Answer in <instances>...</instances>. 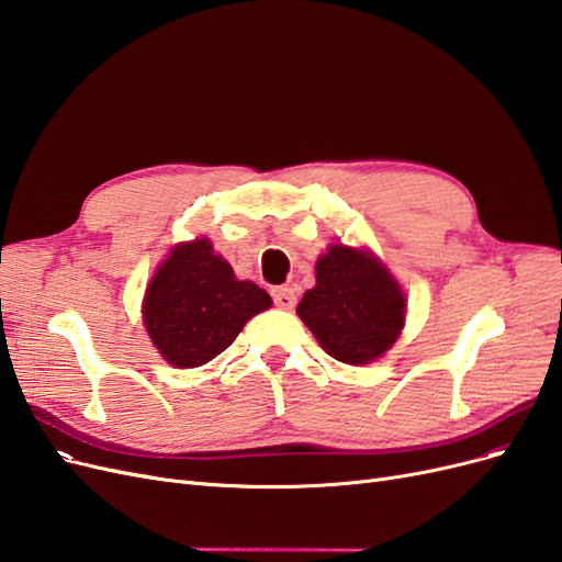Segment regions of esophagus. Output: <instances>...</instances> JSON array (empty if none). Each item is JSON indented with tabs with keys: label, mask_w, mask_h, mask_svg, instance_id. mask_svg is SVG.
<instances>
[{
	"label": "esophagus",
	"mask_w": 562,
	"mask_h": 562,
	"mask_svg": "<svg viewBox=\"0 0 562 562\" xmlns=\"http://www.w3.org/2000/svg\"><path fill=\"white\" fill-rule=\"evenodd\" d=\"M270 294H273V301L282 311H292L296 305V292L292 286H273L270 289Z\"/></svg>",
	"instance_id": "esophagus-1"
}]
</instances>
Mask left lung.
Returning <instances> with one entry per match:
<instances>
[{"label":"left lung","mask_w":562,"mask_h":562,"mask_svg":"<svg viewBox=\"0 0 562 562\" xmlns=\"http://www.w3.org/2000/svg\"><path fill=\"white\" fill-rule=\"evenodd\" d=\"M317 284L296 313L319 346L346 364H369L400 338L406 296L371 251L331 245L315 263Z\"/></svg>","instance_id":"8db88e82"}]
</instances>
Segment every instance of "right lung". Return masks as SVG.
I'll use <instances>...</instances> for the list:
<instances>
[{"instance_id": "1", "label": "right lung", "mask_w": 562, "mask_h": 562, "mask_svg": "<svg viewBox=\"0 0 562 562\" xmlns=\"http://www.w3.org/2000/svg\"><path fill=\"white\" fill-rule=\"evenodd\" d=\"M266 289L238 280L207 238L177 245L147 286L144 327L162 359L195 369L222 355L245 324L270 307Z\"/></svg>"}]
</instances>
